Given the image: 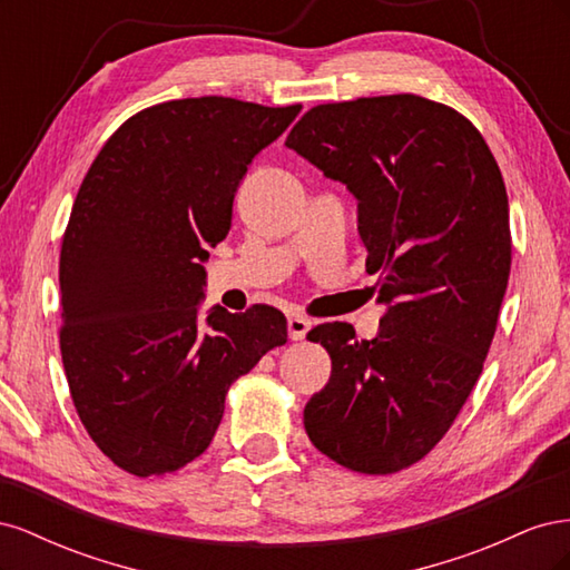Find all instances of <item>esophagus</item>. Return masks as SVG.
<instances>
[{"mask_svg":"<svg viewBox=\"0 0 570 570\" xmlns=\"http://www.w3.org/2000/svg\"><path fill=\"white\" fill-rule=\"evenodd\" d=\"M308 327H312V321L304 318V316H289L287 318V333H289V340H304Z\"/></svg>","mask_w":570,"mask_h":570,"instance_id":"1","label":"esophagus"}]
</instances>
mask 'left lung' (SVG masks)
<instances>
[{"label": "left lung", "mask_w": 570, "mask_h": 570, "mask_svg": "<svg viewBox=\"0 0 570 570\" xmlns=\"http://www.w3.org/2000/svg\"><path fill=\"white\" fill-rule=\"evenodd\" d=\"M358 202L366 266L381 271V333L316 325L331 354L308 440L344 469L387 475L444 438L482 373L511 271L509 197L469 118L419 95L308 109L287 142Z\"/></svg>", "instance_id": "8db88e82"}]
</instances>
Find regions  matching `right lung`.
<instances>
[{
	"instance_id": "right-lung-1",
	"label": "right lung",
	"mask_w": 570,
	"mask_h": 570,
	"mask_svg": "<svg viewBox=\"0 0 570 570\" xmlns=\"http://www.w3.org/2000/svg\"><path fill=\"white\" fill-rule=\"evenodd\" d=\"M299 111L164 101L130 116L82 178L59 258V344L78 416L118 469L149 478L195 461L228 387L287 342L278 308L214 306L199 321V299L247 166Z\"/></svg>"
}]
</instances>
